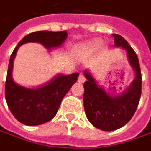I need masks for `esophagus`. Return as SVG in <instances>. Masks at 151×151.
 I'll use <instances>...</instances> for the list:
<instances>
[{"instance_id":"esophagus-1","label":"esophagus","mask_w":151,"mask_h":151,"mask_svg":"<svg viewBox=\"0 0 151 151\" xmlns=\"http://www.w3.org/2000/svg\"><path fill=\"white\" fill-rule=\"evenodd\" d=\"M84 81H85V78H84V76L83 75V74H80L79 77H78V82L79 83H83Z\"/></svg>"}]
</instances>
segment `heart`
I'll list each match as a JSON object with an SVG mask.
<instances>
[{
	"label": "heart",
	"mask_w": 151,
	"mask_h": 151,
	"mask_svg": "<svg viewBox=\"0 0 151 151\" xmlns=\"http://www.w3.org/2000/svg\"><path fill=\"white\" fill-rule=\"evenodd\" d=\"M102 46V42L99 40H94L84 45V47L82 48L83 52H92L93 50H95Z\"/></svg>",
	"instance_id": "1"
}]
</instances>
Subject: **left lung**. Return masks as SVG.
<instances>
[{
    "label": "left lung",
    "instance_id": "obj_1",
    "mask_svg": "<svg viewBox=\"0 0 151 151\" xmlns=\"http://www.w3.org/2000/svg\"><path fill=\"white\" fill-rule=\"evenodd\" d=\"M114 46L121 47L127 52L129 63L134 71V79L120 95L111 96L86 69L87 80L83 83V106L86 116L94 127L112 131L126 124L136 111L141 95V72L135 52L128 42L119 34H113Z\"/></svg>",
    "mask_w": 151,
    "mask_h": 151
}]
</instances>
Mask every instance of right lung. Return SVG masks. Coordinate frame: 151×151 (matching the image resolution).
Instances as JSON below:
<instances>
[{
    "instance_id": "1",
    "label": "right lung",
    "mask_w": 151,
    "mask_h": 151,
    "mask_svg": "<svg viewBox=\"0 0 151 151\" xmlns=\"http://www.w3.org/2000/svg\"><path fill=\"white\" fill-rule=\"evenodd\" d=\"M68 37L66 31H39L25 36L11 55L8 65L5 96L8 108L19 122L33 126L50 121L57 114L61 102L76 83L78 73L70 75L58 74L52 80L37 88L18 85L12 78L13 61L17 52L27 42H38L51 50L58 47Z\"/></svg>"
}]
</instances>
